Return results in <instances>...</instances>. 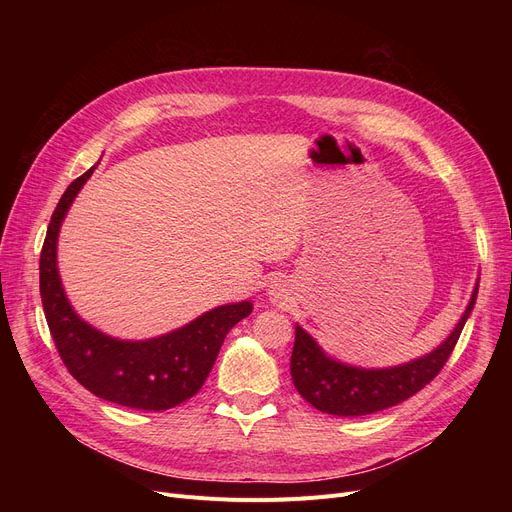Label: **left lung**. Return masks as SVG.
I'll return each mask as SVG.
<instances>
[{"instance_id": "obj_1", "label": "left lung", "mask_w": 512, "mask_h": 512, "mask_svg": "<svg viewBox=\"0 0 512 512\" xmlns=\"http://www.w3.org/2000/svg\"><path fill=\"white\" fill-rule=\"evenodd\" d=\"M477 288L479 284H475L461 321L438 348L411 363L388 369L344 365L321 351V346L297 324L294 326L297 336H294L290 357L294 388L317 411L338 417L371 415L411 398L432 382L446 365L456 340L465 328V321L473 311Z\"/></svg>"}]
</instances>
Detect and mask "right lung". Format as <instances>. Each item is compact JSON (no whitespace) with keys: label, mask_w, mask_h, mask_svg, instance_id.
<instances>
[{"label":"right lung","mask_w":512,"mask_h":512,"mask_svg":"<svg viewBox=\"0 0 512 512\" xmlns=\"http://www.w3.org/2000/svg\"><path fill=\"white\" fill-rule=\"evenodd\" d=\"M95 168L76 178L51 215L39 259V286L47 326L72 378L95 396L141 411H166L205 384L226 334L253 305L215 307L191 324L149 340H118L80 319L66 299L58 272V234L66 213Z\"/></svg>","instance_id":"add662e5"}]
</instances>
